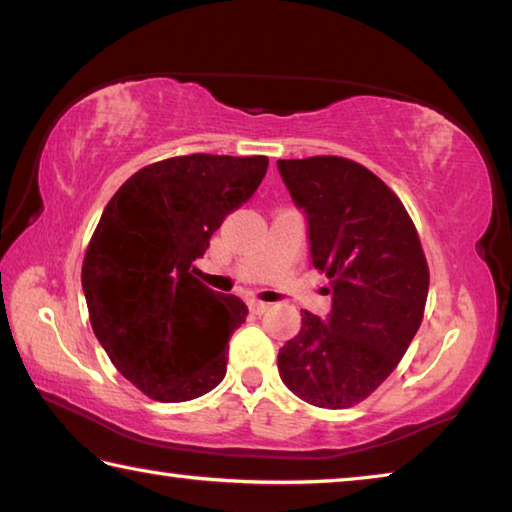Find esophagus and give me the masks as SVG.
Segmentation results:
<instances>
[{"instance_id":"1","label":"esophagus","mask_w":512,"mask_h":512,"mask_svg":"<svg viewBox=\"0 0 512 512\" xmlns=\"http://www.w3.org/2000/svg\"><path fill=\"white\" fill-rule=\"evenodd\" d=\"M248 309L253 311V314H264V311L268 309V305H266V302H262V300H250L248 302Z\"/></svg>"}]
</instances>
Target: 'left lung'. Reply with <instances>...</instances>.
Listing matches in <instances>:
<instances>
[{
	"label": "left lung",
	"instance_id": "8db88e82",
	"mask_svg": "<svg viewBox=\"0 0 512 512\" xmlns=\"http://www.w3.org/2000/svg\"><path fill=\"white\" fill-rule=\"evenodd\" d=\"M307 216L311 264L329 277L332 311H305L277 354L293 395L320 409H350L397 368L422 323L429 266L409 212L361 164L316 155L277 160Z\"/></svg>",
	"mask_w": 512,
	"mask_h": 512
}]
</instances>
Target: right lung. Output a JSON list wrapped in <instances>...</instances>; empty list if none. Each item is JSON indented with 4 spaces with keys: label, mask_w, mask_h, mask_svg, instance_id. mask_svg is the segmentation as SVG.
<instances>
[{
    "label": "right lung",
    "mask_w": 512,
    "mask_h": 512,
    "mask_svg": "<svg viewBox=\"0 0 512 512\" xmlns=\"http://www.w3.org/2000/svg\"><path fill=\"white\" fill-rule=\"evenodd\" d=\"M266 167L264 155L169 158L133 173L101 214L81 271L90 323L115 368L153 400H194L225 377L248 307L196 280L194 262Z\"/></svg>",
    "instance_id": "right-lung-1"
}]
</instances>
